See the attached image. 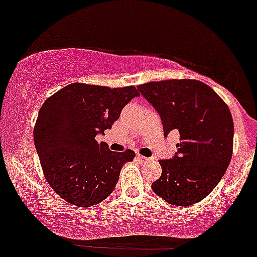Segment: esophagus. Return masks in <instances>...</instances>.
Returning <instances> with one entry per match:
<instances>
[{
  "instance_id": "obj_1",
  "label": "esophagus",
  "mask_w": 257,
  "mask_h": 257,
  "mask_svg": "<svg viewBox=\"0 0 257 257\" xmlns=\"http://www.w3.org/2000/svg\"><path fill=\"white\" fill-rule=\"evenodd\" d=\"M137 158L139 159V161H141V162H144V161H147V159H149V158L144 157V156H141V155H138V156H137Z\"/></svg>"
}]
</instances>
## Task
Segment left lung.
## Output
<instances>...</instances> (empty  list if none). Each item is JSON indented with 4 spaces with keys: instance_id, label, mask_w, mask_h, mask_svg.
I'll use <instances>...</instances> for the list:
<instances>
[{
    "instance_id": "8db88e82",
    "label": "left lung",
    "mask_w": 257,
    "mask_h": 257,
    "mask_svg": "<svg viewBox=\"0 0 257 257\" xmlns=\"http://www.w3.org/2000/svg\"><path fill=\"white\" fill-rule=\"evenodd\" d=\"M157 110L164 135L179 132L178 151L159 159L162 175L152 190L173 205H192L216 187L229 166L233 119L226 102L197 79H167L138 87Z\"/></svg>"
}]
</instances>
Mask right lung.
I'll list each match as a JSON object with an SVG mask.
<instances>
[{"mask_svg": "<svg viewBox=\"0 0 257 257\" xmlns=\"http://www.w3.org/2000/svg\"><path fill=\"white\" fill-rule=\"evenodd\" d=\"M135 96L134 85L108 88L71 83L53 94L38 112L34 128L44 178L58 196L77 206L107 198L118 182L123 164L135 152H113L95 137L110 129Z\"/></svg>", "mask_w": 257, "mask_h": 257, "instance_id": "1", "label": "right lung"}]
</instances>
